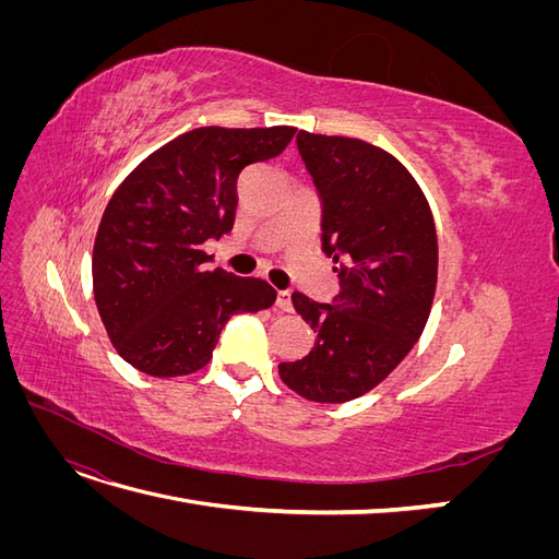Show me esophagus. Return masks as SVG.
<instances>
[{
	"label": "esophagus",
	"mask_w": 559,
	"mask_h": 559,
	"mask_svg": "<svg viewBox=\"0 0 559 559\" xmlns=\"http://www.w3.org/2000/svg\"><path fill=\"white\" fill-rule=\"evenodd\" d=\"M275 306L280 308V310H284V312H289L294 306H292V292H277V300H275Z\"/></svg>",
	"instance_id": "esophagus-1"
}]
</instances>
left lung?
Wrapping results in <instances>:
<instances>
[{
	"mask_svg": "<svg viewBox=\"0 0 559 559\" xmlns=\"http://www.w3.org/2000/svg\"><path fill=\"white\" fill-rule=\"evenodd\" d=\"M298 154L321 202V249L335 261L331 302L292 294L317 333L308 357L280 364L282 382L317 403L378 386L425 331L436 294L438 242L429 202L384 148L300 130Z\"/></svg>",
	"mask_w": 559,
	"mask_h": 559,
	"instance_id": "obj_1",
	"label": "left lung"
}]
</instances>
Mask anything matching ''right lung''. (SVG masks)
Listing matches in <instances>:
<instances>
[{"mask_svg":"<svg viewBox=\"0 0 559 559\" xmlns=\"http://www.w3.org/2000/svg\"><path fill=\"white\" fill-rule=\"evenodd\" d=\"M296 128H195L144 158L111 195L93 247L97 312L116 352L146 376L207 366L233 314L277 292L259 277L207 270L202 245L233 230L238 177L280 156Z\"/></svg>","mask_w":559,"mask_h":559,"instance_id":"1","label":"right lung"}]
</instances>
